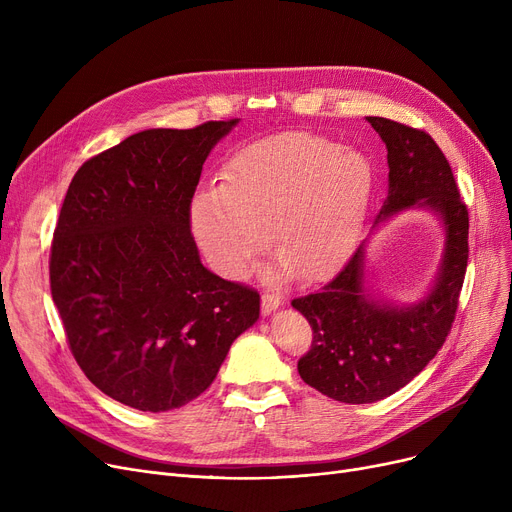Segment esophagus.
<instances>
[{
	"mask_svg": "<svg viewBox=\"0 0 512 512\" xmlns=\"http://www.w3.org/2000/svg\"><path fill=\"white\" fill-rule=\"evenodd\" d=\"M280 305H282V294H280V292H274V290L263 292V297H261V309H263L265 315H270V313L276 311Z\"/></svg>",
	"mask_w": 512,
	"mask_h": 512,
	"instance_id": "1",
	"label": "esophagus"
}]
</instances>
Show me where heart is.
Segmentation results:
<instances>
[{
	"label": "heart",
	"instance_id": "heart-1",
	"mask_svg": "<svg viewBox=\"0 0 512 512\" xmlns=\"http://www.w3.org/2000/svg\"><path fill=\"white\" fill-rule=\"evenodd\" d=\"M373 188L365 155L311 132H282L240 149L222 184L199 193L193 230L209 261L238 278L267 247L294 278H324L353 249Z\"/></svg>",
	"mask_w": 512,
	"mask_h": 512
}]
</instances>
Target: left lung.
Returning a JSON list of instances; mask_svg holds the SVG:
<instances>
[{"label":"left lung","instance_id":"obj_1","mask_svg":"<svg viewBox=\"0 0 512 512\" xmlns=\"http://www.w3.org/2000/svg\"><path fill=\"white\" fill-rule=\"evenodd\" d=\"M367 122L386 143L390 168L375 224L413 205L429 207L444 222L446 249L432 292L411 307L367 297L363 245L324 288L292 301L313 330L311 348L297 365L303 382L348 405L394 394L438 355L459 309L469 259V211L436 141L388 118Z\"/></svg>","mask_w":512,"mask_h":512}]
</instances>
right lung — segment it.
<instances>
[{
	"mask_svg": "<svg viewBox=\"0 0 512 512\" xmlns=\"http://www.w3.org/2000/svg\"><path fill=\"white\" fill-rule=\"evenodd\" d=\"M236 122L137 132L68 186L51 297L78 367L126 407L161 413L197 398L259 317V292L205 270L191 232L205 159Z\"/></svg>",
	"mask_w": 512,
	"mask_h": 512,
	"instance_id": "obj_1",
	"label": "right lung"
}]
</instances>
